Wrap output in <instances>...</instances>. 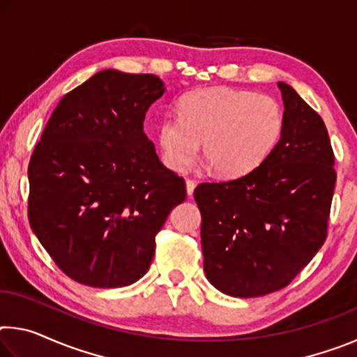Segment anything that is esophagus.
<instances>
[{
	"label": "esophagus",
	"instance_id": "obj_1",
	"mask_svg": "<svg viewBox=\"0 0 357 357\" xmlns=\"http://www.w3.org/2000/svg\"><path fill=\"white\" fill-rule=\"evenodd\" d=\"M197 183L193 179H187L185 181V189H187V195L192 197L193 195V190H195Z\"/></svg>",
	"mask_w": 357,
	"mask_h": 357
}]
</instances>
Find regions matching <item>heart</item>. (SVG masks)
<instances>
[{
	"mask_svg": "<svg viewBox=\"0 0 357 357\" xmlns=\"http://www.w3.org/2000/svg\"><path fill=\"white\" fill-rule=\"evenodd\" d=\"M279 102L225 86L195 89L178 102V116L162 118L157 142L164 164L184 172L203 144V157L222 178L250 173L279 143L283 132Z\"/></svg>",
	"mask_w": 357,
	"mask_h": 357,
	"instance_id": "heart-1",
	"label": "heart"
}]
</instances>
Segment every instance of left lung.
<instances>
[{"mask_svg":"<svg viewBox=\"0 0 357 357\" xmlns=\"http://www.w3.org/2000/svg\"><path fill=\"white\" fill-rule=\"evenodd\" d=\"M277 84L285 123L273 153L244 176L193 190L204 273L234 298L288 287L328 236L337 179L328 129L289 84Z\"/></svg>","mask_w":357,"mask_h":357,"instance_id":"8db88e82","label":"left lung"}]
</instances>
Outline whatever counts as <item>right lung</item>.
<instances>
[{
	"instance_id": "obj_1",
	"label": "right lung",
	"mask_w": 357,
	"mask_h": 357,
	"mask_svg": "<svg viewBox=\"0 0 357 357\" xmlns=\"http://www.w3.org/2000/svg\"><path fill=\"white\" fill-rule=\"evenodd\" d=\"M165 88L153 74L102 70L59 100L29 159L28 219L72 280L118 288L146 274L155 234L187 197L143 132Z\"/></svg>"
}]
</instances>
